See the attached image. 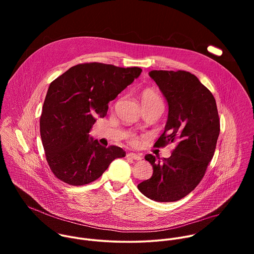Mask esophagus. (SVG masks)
<instances>
[{"label":"esophagus","mask_w":254,"mask_h":254,"mask_svg":"<svg viewBox=\"0 0 254 254\" xmlns=\"http://www.w3.org/2000/svg\"><path fill=\"white\" fill-rule=\"evenodd\" d=\"M127 157L129 158V159L135 160V161H140L141 160V157L137 154H134V153H128V154H127Z\"/></svg>","instance_id":"obj_1"}]
</instances>
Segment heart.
<instances>
[{
  "mask_svg": "<svg viewBox=\"0 0 254 254\" xmlns=\"http://www.w3.org/2000/svg\"><path fill=\"white\" fill-rule=\"evenodd\" d=\"M139 97H140V101H141L142 105L152 104V103H161V104H163L159 93L154 88H151V87H146V88L141 89V91L139 93ZM138 141L139 140L136 136H134V135L130 136V142L132 144H137Z\"/></svg>",
  "mask_w": 254,
  "mask_h": 254,
  "instance_id": "b5f03b06",
  "label": "heart"
}]
</instances>
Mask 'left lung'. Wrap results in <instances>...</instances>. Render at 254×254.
<instances>
[{
	"label": "left lung",
	"mask_w": 254,
	"mask_h": 254,
	"mask_svg": "<svg viewBox=\"0 0 254 254\" xmlns=\"http://www.w3.org/2000/svg\"><path fill=\"white\" fill-rule=\"evenodd\" d=\"M149 74L169 105L167 125L155 147L177 144L168 159L146 155L154 172L137 189L151 200L174 202L201 182L214 156L220 121L213 94L194 74L184 70H153Z\"/></svg>",
	"instance_id": "left-lung-1"
}]
</instances>
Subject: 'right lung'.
<instances>
[{
  "label": "right lung",
  "mask_w": 254,
  "mask_h": 254,
  "mask_svg": "<svg viewBox=\"0 0 254 254\" xmlns=\"http://www.w3.org/2000/svg\"><path fill=\"white\" fill-rule=\"evenodd\" d=\"M139 67L98 62L72 66L50 83L40 118V134L47 163L57 179L82 186L98 179L126 152L103 147L89 137L95 118H104L114 100L140 74Z\"/></svg>",
  "instance_id": "add662e5"
}]
</instances>
